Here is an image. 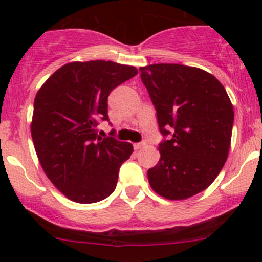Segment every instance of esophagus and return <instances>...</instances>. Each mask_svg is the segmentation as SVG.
Segmentation results:
<instances>
[{
    "instance_id": "esophagus-1",
    "label": "esophagus",
    "mask_w": 262,
    "mask_h": 262,
    "mask_svg": "<svg viewBox=\"0 0 262 262\" xmlns=\"http://www.w3.org/2000/svg\"><path fill=\"white\" fill-rule=\"evenodd\" d=\"M146 145V141H140V143H135L134 144V149L135 150H139L141 148H144V146Z\"/></svg>"
}]
</instances>
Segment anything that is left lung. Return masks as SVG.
<instances>
[{
	"instance_id": "obj_1",
	"label": "left lung",
	"mask_w": 262,
	"mask_h": 262,
	"mask_svg": "<svg viewBox=\"0 0 262 262\" xmlns=\"http://www.w3.org/2000/svg\"><path fill=\"white\" fill-rule=\"evenodd\" d=\"M169 140L159 144L160 160L148 170L151 188L167 200H186L206 189L227 161L234 111L227 91L213 75L180 64L140 68Z\"/></svg>"
}]
</instances>
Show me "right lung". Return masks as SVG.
<instances>
[{"label": "right lung", "mask_w": 262, "mask_h": 262, "mask_svg": "<svg viewBox=\"0 0 262 262\" xmlns=\"http://www.w3.org/2000/svg\"><path fill=\"white\" fill-rule=\"evenodd\" d=\"M137 74L134 66L113 61L69 62L35 96L31 125L35 151L45 175L69 200L100 202L116 188L119 167L133 145L100 137L97 125L110 121L111 91Z\"/></svg>", "instance_id": "right-lung-1"}]
</instances>
